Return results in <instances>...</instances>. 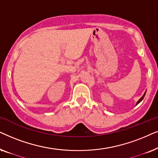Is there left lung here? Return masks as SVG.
<instances>
[{
	"mask_svg": "<svg viewBox=\"0 0 158 158\" xmlns=\"http://www.w3.org/2000/svg\"><path fill=\"white\" fill-rule=\"evenodd\" d=\"M145 94H146V92H145V93H144V95H143V96H142V98H140V99H139V100L137 101V103H136V105H137V104H138V103H139L140 102H141V101H142V100H143L144 97V96H145Z\"/></svg>",
	"mask_w": 158,
	"mask_h": 158,
	"instance_id": "obj_1",
	"label": "left lung"
}]
</instances>
